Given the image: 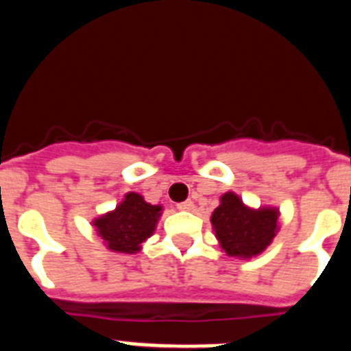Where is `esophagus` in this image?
Returning <instances> with one entry per match:
<instances>
[{
  "label": "esophagus",
  "mask_w": 351,
  "mask_h": 351,
  "mask_svg": "<svg viewBox=\"0 0 351 351\" xmlns=\"http://www.w3.org/2000/svg\"><path fill=\"white\" fill-rule=\"evenodd\" d=\"M178 209L179 210H191L193 209V202H191V200H186V202L178 204Z\"/></svg>",
  "instance_id": "34e87169"
}]
</instances>
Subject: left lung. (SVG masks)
I'll list each match as a JSON object with an SVG mask.
<instances>
[{
  "mask_svg": "<svg viewBox=\"0 0 351 351\" xmlns=\"http://www.w3.org/2000/svg\"><path fill=\"white\" fill-rule=\"evenodd\" d=\"M280 210L276 207H247L234 193L226 191L210 216L219 246L228 256H258L272 243L278 232Z\"/></svg>",
  "mask_w": 351,
  "mask_h": 351,
  "instance_id": "left-lung-1",
  "label": "left lung"
}]
</instances>
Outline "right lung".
<instances>
[{
	"mask_svg": "<svg viewBox=\"0 0 351 351\" xmlns=\"http://www.w3.org/2000/svg\"><path fill=\"white\" fill-rule=\"evenodd\" d=\"M160 216L161 206H151L142 195L130 191L116 209L101 214L93 225L108 250L133 255L141 251V244L153 235Z\"/></svg>",
	"mask_w": 351,
	"mask_h": 351,
	"instance_id": "1",
	"label": "right lung"
}]
</instances>
